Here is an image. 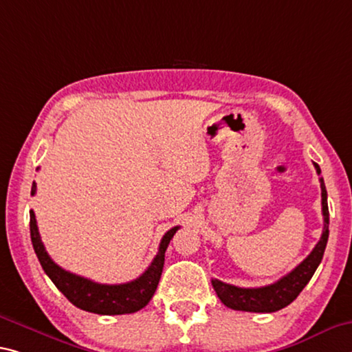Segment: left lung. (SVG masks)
<instances>
[{"label": "left lung", "mask_w": 352, "mask_h": 352, "mask_svg": "<svg viewBox=\"0 0 352 352\" xmlns=\"http://www.w3.org/2000/svg\"><path fill=\"white\" fill-rule=\"evenodd\" d=\"M315 169L318 175L321 174L320 166L316 163ZM321 183V205H322V217H324V228H322V235L318 241L316 246L311 250L310 255L299 263L292 272L287 276L278 278L277 282L271 285L260 287V288H239L230 283L221 282L217 278H211V285H213L217 298L221 302L227 305L228 309L241 310V311H255V314H271L277 311L292 304L294 299L299 296L304 287L309 283L311 276L315 274L316 267L320 266L322 255L329 238V208H327V191L324 186V180L320 177Z\"/></svg>", "instance_id": "1"}]
</instances>
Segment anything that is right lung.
<instances>
[{
  "label": "right lung",
  "instance_id": "obj_1",
  "mask_svg": "<svg viewBox=\"0 0 352 352\" xmlns=\"http://www.w3.org/2000/svg\"><path fill=\"white\" fill-rule=\"evenodd\" d=\"M36 194V183H32L31 196ZM180 227H174L164 233L160 243L158 254L142 276L126 283L119 285H106V283H97L89 280L86 277L72 274V272L63 270L50 258L45 246H43L41 235H38L37 221L34 211H30V230L31 241L38 261L45 271V274L52 278V282L64 296L70 300L78 309L91 311L98 315H124L135 314V311L144 309L148 300L156 292L161 272L164 266V254L169 246L172 236Z\"/></svg>",
  "mask_w": 352,
  "mask_h": 352
}]
</instances>
